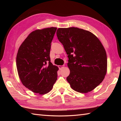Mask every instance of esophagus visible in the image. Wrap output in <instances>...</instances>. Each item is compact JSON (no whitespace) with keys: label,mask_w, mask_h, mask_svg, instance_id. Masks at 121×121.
I'll return each instance as SVG.
<instances>
[{"label":"esophagus","mask_w":121,"mask_h":121,"mask_svg":"<svg viewBox=\"0 0 121 121\" xmlns=\"http://www.w3.org/2000/svg\"><path fill=\"white\" fill-rule=\"evenodd\" d=\"M58 67H59V68L60 69V70H61V69H62V68H64V67H63V65H59Z\"/></svg>","instance_id":"esophagus-1"}]
</instances>
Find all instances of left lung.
Returning a JSON list of instances; mask_svg holds the SVG:
<instances>
[{
	"mask_svg": "<svg viewBox=\"0 0 121 121\" xmlns=\"http://www.w3.org/2000/svg\"><path fill=\"white\" fill-rule=\"evenodd\" d=\"M56 35L69 59L67 80L75 91L91 92L104 80L107 59L104 46L90 31L75 27L58 28Z\"/></svg>",
	"mask_w": 121,
	"mask_h": 121,
	"instance_id": "1",
	"label": "left lung"
}]
</instances>
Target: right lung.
<instances>
[{"instance_id":"obj_1","label":"right lung","mask_w":121,"mask_h":121,"mask_svg":"<svg viewBox=\"0 0 121 121\" xmlns=\"http://www.w3.org/2000/svg\"><path fill=\"white\" fill-rule=\"evenodd\" d=\"M57 28L31 32L20 45L16 56L18 75L24 86L45 95L52 89L59 68L51 62V43Z\"/></svg>"}]
</instances>
